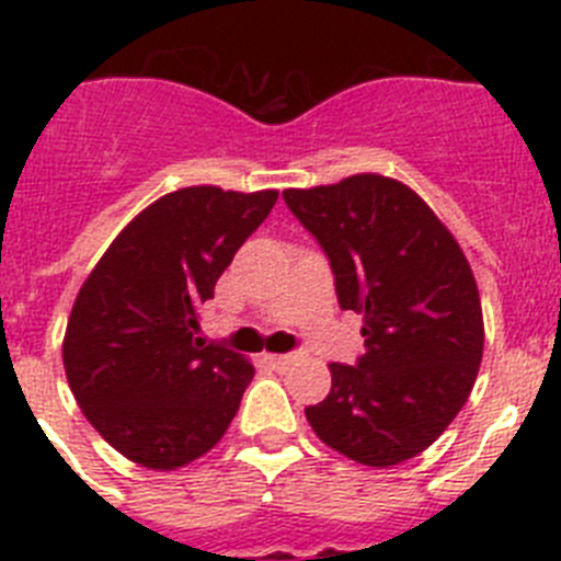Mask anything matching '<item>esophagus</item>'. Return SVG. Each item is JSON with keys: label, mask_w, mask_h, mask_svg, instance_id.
<instances>
[{"label": "esophagus", "mask_w": 561, "mask_h": 561, "mask_svg": "<svg viewBox=\"0 0 561 561\" xmlns=\"http://www.w3.org/2000/svg\"><path fill=\"white\" fill-rule=\"evenodd\" d=\"M297 356L295 354H266V362H270L272 368L275 370H284V368H289L291 362H295Z\"/></svg>", "instance_id": "esophagus-1"}]
</instances>
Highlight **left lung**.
I'll use <instances>...</instances> for the list:
<instances>
[{
    "label": "left lung",
    "mask_w": 561,
    "mask_h": 561,
    "mask_svg": "<svg viewBox=\"0 0 561 561\" xmlns=\"http://www.w3.org/2000/svg\"><path fill=\"white\" fill-rule=\"evenodd\" d=\"M317 238L365 354L331 362V393L306 408L317 438L356 463L415 458L453 424L483 359V311L453 232L419 193L379 173L284 191Z\"/></svg>",
    "instance_id": "left-lung-1"
}]
</instances>
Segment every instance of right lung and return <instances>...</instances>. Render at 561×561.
<instances>
[{
  "mask_svg": "<svg viewBox=\"0 0 561 561\" xmlns=\"http://www.w3.org/2000/svg\"><path fill=\"white\" fill-rule=\"evenodd\" d=\"M277 191L213 185L148 205L89 272L64 334L69 390L89 424L148 469H180L221 440L255 368L205 342L199 309Z\"/></svg>",
  "mask_w": 561,
  "mask_h": 561,
  "instance_id": "1",
  "label": "right lung"
}]
</instances>
